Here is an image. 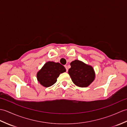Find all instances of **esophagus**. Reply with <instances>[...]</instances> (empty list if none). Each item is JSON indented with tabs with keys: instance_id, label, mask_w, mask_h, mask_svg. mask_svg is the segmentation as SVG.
<instances>
[{
	"instance_id": "1",
	"label": "esophagus",
	"mask_w": 127,
	"mask_h": 127,
	"mask_svg": "<svg viewBox=\"0 0 127 127\" xmlns=\"http://www.w3.org/2000/svg\"><path fill=\"white\" fill-rule=\"evenodd\" d=\"M64 66H65V69H66V71H68V69H67V65H65Z\"/></svg>"
}]
</instances>
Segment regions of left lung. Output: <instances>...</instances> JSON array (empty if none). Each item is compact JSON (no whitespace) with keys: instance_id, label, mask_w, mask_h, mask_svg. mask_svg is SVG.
Segmentation results:
<instances>
[{"instance_id":"8db88e82","label":"left lung","mask_w":127,"mask_h":127,"mask_svg":"<svg viewBox=\"0 0 127 127\" xmlns=\"http://www.w3.org/2000/svg\"><path fill=\"white\" fill-rule=\"evenodd\" d=\"M68 73L72 81L76 86L85 88L95 80V72L93 66L79 60L70 63Z\"/></svg>"}]
</instances>
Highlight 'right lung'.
<instances>
[{"label":"right lung","instance_id":"1","mask_svg":"<svg viewBox=\"0 0 127 127\" xmlns=\"http://www.w3.org/2000/svg\"><path fill=\"white\" fill-rule=\"evenodd\" d=\"M66 71L65 67L60 63L48 62L37 73V81L44 87H49L57 82L61 73Z\"/></svg>","mask_w":127,"mask_h":127}]
</instances>
